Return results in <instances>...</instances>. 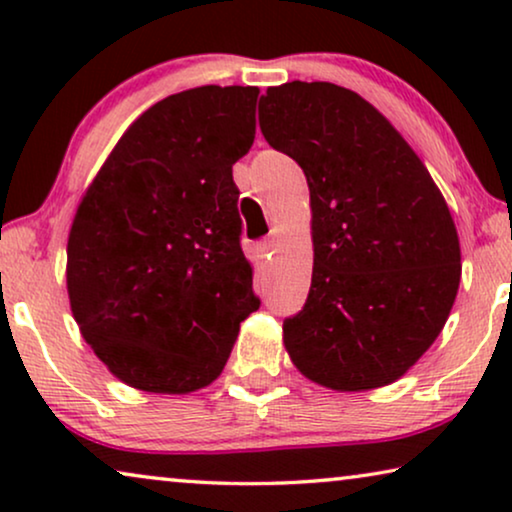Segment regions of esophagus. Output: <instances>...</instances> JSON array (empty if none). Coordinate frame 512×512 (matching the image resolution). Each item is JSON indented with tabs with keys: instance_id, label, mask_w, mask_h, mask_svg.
<instances>
[{
	"instance_id": "1",
	"label": "esophagus",
	"mask_w": 512,
	"mask_h": 512,
	"mask_svg": "<svg viewBox=\"0 0 512 512\" xmlns=\"http://www.w3.org/2000/svg\"><path fill=\"white\" fill-rule=\"evenodd\" d=\"M272 249H275V240H261V242H258V251H261V256L270 258Z\"/></svg>"
}]
</instances>
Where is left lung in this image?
<instances>
[{
  "label": "left lung",
  "mask_w": 512,
  "mask_h": 512,
  "mask_svg": "<svg viewBox=\"0 0 512 512\" xmlns=\"http://www.w3.org/2000/svg\"><path fill=\"white\" fill-rule=\"evenodd\" d=\"M258 123L310 186L312 286L303 310L284 319L293 366L335 391L391 384L433 345L457 298L461 251L443 193L354 90L268 88Z\"/></svg>",
  "instance_id": "8db88e82"
}]
</instances>
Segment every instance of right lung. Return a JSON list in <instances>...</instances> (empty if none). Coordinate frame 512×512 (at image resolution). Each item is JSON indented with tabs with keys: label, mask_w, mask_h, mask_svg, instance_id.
Instances as JSON below:
<instances>
[{
	"label": "right lung",
	"mask_w": 512,
	"mask_h": 512,
	"mask_svg": "<svg viewBox=\"0 0 512 512\" xmlns=\"http://www.w3.org/2000/svg\"><path fill=\"white\" fill-rule=\"evenodd\" d=\"M254 86L170 95L125 130L76 209L67 291L83 340L130 387L191 394L221 375L258 310L233 165Z\"/></svg>",
	"instance_id": "obj_1"
}]
</instances>
